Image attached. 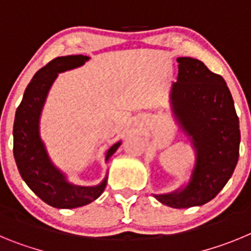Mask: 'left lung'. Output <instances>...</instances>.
<instances>
[{
  "label": "left lung",
  "instance_id": "1",
  "mask_svg": "<svg viewBox=\"0 0 251 251\" xmlns=\"http://www.w3.org/2000/svg\"><path fill=\"white\" fill-rule=\"evenodd\" d=\"M177 62L171 100L177 120L191 137L196 164L185 189L155 198L166 206L185 209L213 200L229 181L238 164L240 130L224 78L196 58L179 57Z\"/></svg>",
  "mask_w": 251,
  "mask_h": 251
}]
</instances>
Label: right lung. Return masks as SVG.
Returning <instances> with one entry per match:
<instances>
[{
    "label": "right lung",
    "mask_w": 251,
    "mask_h": 251,
    "mask_svg": "<svg viewBox=\"0 0 251 251\" xmlns=\"http://www.w3.org/2000/svg\"><path fill=\"white\" fill-rule=\"evenodd\" d=\"M89 60L87 56L56 57L38 70L27 85L13 123V156L22 179L46 204L58 209H74L96 200L103 193L106 179L94 187L75 186L50 161L38 134V121L50 87L57 74L75 69ZM120 146L115 144L106 152V160Z\"/></svg>",
    "instance_id": "obj_1"
}]
</instances>
